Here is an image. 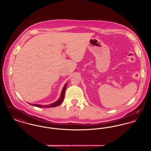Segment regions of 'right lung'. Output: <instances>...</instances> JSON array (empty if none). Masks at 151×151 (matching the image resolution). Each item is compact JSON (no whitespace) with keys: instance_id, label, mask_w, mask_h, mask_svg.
<instances>
[{"instance_id":"add662e5","label":"right lung","mask_w":151,"mask_h":151,"mask_svg":"<svg viewBox=\"0 0 151 151\" xmlns=\"http://www.w3.org/2000/svg\"><path fill=\"white\" fill-rule=\"evenodd\" d=\"M67 86V83L65 84V86L63 87V88L62 91V93H61V95H60V97L59 99H58V100L56 102H55L54 103H52V104H51L48 105H40V104H30V103H28V104H30V105H33V106H35L38 107V108H52V107L57 106L58 105H59L62 102V101H63L64 97H65V88H66Z\"/></svg>"}]
</instances>
